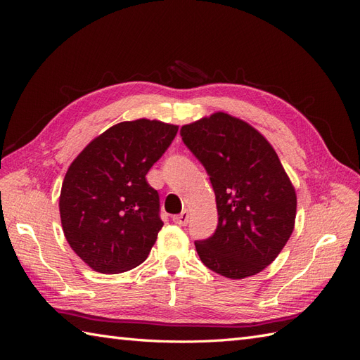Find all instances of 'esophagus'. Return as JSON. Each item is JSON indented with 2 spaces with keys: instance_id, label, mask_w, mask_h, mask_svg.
<instances>
[{
  "instance_id": "esophagus-1",
  "label": "esophagus",
  "mask_w": 360,
  "mask_h": 360,
  "mask_svg": "<svg viewBox=\"0 0 360 360\" xmlns=\"http://www.w3.org/2000/svg\"><path fill=\"white\" fill-rule=\"evenodd\" d=\"M172 221L177 225H188L189 222V210H183L180 214H176L172 217Z\"/></svg>"
}]
</instances>
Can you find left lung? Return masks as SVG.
Returning a JSON list of instances; mask_svg holds the SVG:
<instances>
[{
  "mask_svg": "<svg viewBox=\"0 0 360 360\" xmlns=\"http://www.w3.org/2000/svg\"><path fill=\"white\" fill-rule=\"evenodd\" d=\"M216 195L217 228L195 242L202 263L230 279L264 270L287 245L297 197L275 148L243 120L217 111L180 129Z\"/></svg>",
  "mask_w": 360,
  "mask_h": 360,
  "instance_id": "left-lung-1",
  "label": "left lung"
}]
</instances>
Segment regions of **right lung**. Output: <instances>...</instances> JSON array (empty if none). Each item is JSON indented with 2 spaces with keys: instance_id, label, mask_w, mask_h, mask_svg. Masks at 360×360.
Returning <instances> with one entry per match:
<instances>
[{
  "instance_id": "add662e5",
  "label": "right lung",
  "mask_w": 360,
  "mask_h": 360,
  "mask_svg": "<svg viewBox=\"0 0 360 360\" xmlns=\"http://www.w3.org/2000/svg\"><path fill=\"white\" fill-rule=\"evenodd\" d=\"M179 126L139 118L111 126L75 158L64 176V237L86 266L122 274L148 257L163 226L159 195L146 180Z\"/></svg>"
}]
</instances>
